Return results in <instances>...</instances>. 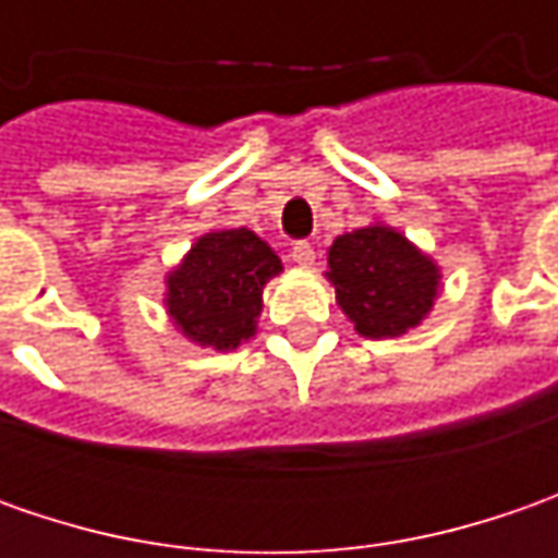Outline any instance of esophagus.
<instances>
[{
	"label": "esophagus",
	"instance_id": "1",
	"mask_svg": "<svg viewBox=\"0 0 558 558\" xmlns=\"http://www.w3.org/2000/svg\"><path fill=\"white\" fill-rule=\"evenodd\" d=\"M291 260H294V264H301V267H313L316 251H313L311 242H294V245H291Z\"/></svg>",
	"mask_w": 558,
	"mask_h": 558
}]
</instances>
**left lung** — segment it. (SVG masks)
I'll return each mask as SVG.
<instances>
[{"label":"left lung","mask_w":558,"mask_h":558,"mask_svg":"<svg viewBox=\"0 0 558 558\" xmlns=\"http://www.w3.org/2000/svg\"><path fill=\"white\" fill-rule=\"evenodd\" d=\"M326 279L356 332L373 341L416 329L440 294L438 264L388 223L338 235Z\"/></svg>","instance_id":"obj_1"}]
</instances>
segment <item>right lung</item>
<instances>
[{
    "instance_id": "right-lung-1",
    "label": "right lung",
    "mask_w": 558,
    "mask_h": 558,
    "mask_svg": "<svg viewBox=\"0 0 558 558\" xmlns=\"http://www.w3.org/2000/svg\"><path fill=\"white\" fill-rule=\"evenodd\" d=\"M282 260L251 229H210L163 279V307L198 348L235 351L257 332L264 289Z\"/></svg>"
}]
</instances>
